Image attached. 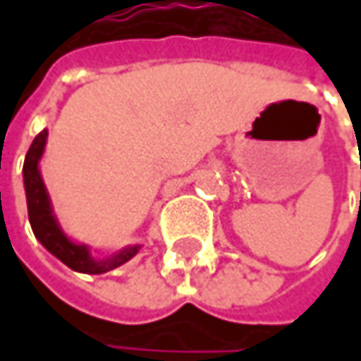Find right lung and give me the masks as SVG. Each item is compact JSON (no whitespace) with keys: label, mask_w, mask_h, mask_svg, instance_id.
Here are the masks:
<instances>
[{"label":"right lung","mask_w":361,"mask_h":361,"mask_svg":"<svg viewBox=\"0 0 361 361\" xmlns=\"http://www.w3.org/2000/svg\"><path fill=\"white\" fill-rule=\"evenodd\" d=\"M45 137H47V129H43L29 148L27 159H25V167H23V176H25V190H27V207H29V221L33 228V234L39 238V243L56 255L64 265H68L75 271H83V274H106L110 269L123 265L125 261H129L140 247H129L118 255L110 257L106 261H96L90 257L87 247L83 245H75L71 243L62 230L58 228L51 207H49V198L45 192V185L39 173V159L43 154L45 148Z\"/></svg>","instance_id":"add662e5"}]
</instances>
